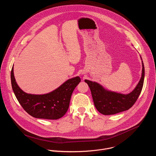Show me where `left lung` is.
I'll return each mask as SVG.
<instances>
[{"instance_id": "left-lung-1", "label": "left lung", "mask_w": 156, "mask_h": 156, "mask_svg": "<svg viewBox=\"0 0 156 156\" xmlns=\"http://www.w3.org/2000/svg\"><path fill=\"white\" fill-rule=\"evenodd\" d=\"M142 67L141 77L138 83L134 90L128 94L107 90L97 82L85 80L90 88L95 106L101 114L112 115L127 111L132 107L140 95L143 86L144 67L143 61Z\"/></svg>"}]
</instances>
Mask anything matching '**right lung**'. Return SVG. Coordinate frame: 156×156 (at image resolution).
Listing matches in <instances>:
<instances>
[{"label": "right lung", "mask_w": 156, "mask_h": 156, "mask_svg": "<svg viewBox=\"0 0 156 156\" xmlns=\"http://www.w3.org/2000/svg\"><path fill=\"white\" fill-rule=\"evenodd\" d=\"M80 82L77 76L68 79L53 91L43 95H34L23 91L15 79L13 66L11 71V82L18 102L29 115L35 118L55 120L67 112L72 93Z\"/></svg>", "instance_id": "1"}]
</instances>
